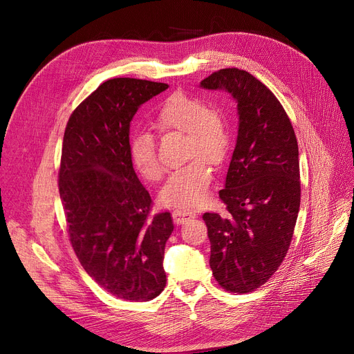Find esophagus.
<instances>
[{
    "instance_id": "obj_1",
    "label": "esophagus",
    "mask_w": 354,
    "mask_h": 354,
    "mask_svg": "<svg viewBox=\"0 0 354 354\" xmlns=\"http://www.w3.org/2000/svg\"><path fill=\"white\" fill-rule=\"evenodd\" d=\"M172 216H174V221L176 222V224L180 225V224H185V222L194 219L196 216V214L189 209H175L172 212Z\"/></svg>"
}]
</instances>
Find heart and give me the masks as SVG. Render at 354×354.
I'll use <instances>...</instances> for the list:
<instances>
[{
  "instance_id": "obj_1",
  "label": "heart",
  "mask_w": 354,
  "mask_h": 354,
  "mask_svg": "<svg viewBox=\"0 0 354 354\" xmlns=\"http://www.w3.org/2000/svg\"><path fill=\"white\" fill-rule=\"evenodd\" d=\"M153 127L160 133H187L185 159L189 163L179 167L160 191V202L166 207H198L209 196L212 166L224 163L230 147V130L225 119L208 104L183 91H175L158 107ZM129 158L133 169L147 182H158L165 174L152 135L136 133L129 143Z\"/></svg>"
}]
</instances>
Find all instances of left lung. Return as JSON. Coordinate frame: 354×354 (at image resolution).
I'll return each instance as SVG.
<instances>
[{
    "label": "left lung",
    "instance_id": "8db88e82",
    "mask_svg": "<svg viewBox=\"0 0 354 354\" xmlns=\"http://www.w3.org/2000/svg\"><path fill=\"white\" fill-rule=\"evenodd\" d=\"M225 90L238 109V136L219 191L227 212L203 214L218 284L245 294L266 284L290 248L300 209L299 145L284 107L252 74L222 68L201 82Z\"/></svg>",
    "mask_w": 354,
    "mask_h": 354
}]
</instances>
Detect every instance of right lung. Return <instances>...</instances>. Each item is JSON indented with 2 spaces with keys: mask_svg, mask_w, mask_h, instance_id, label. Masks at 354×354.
Instances as JSON below:
<instances>
[{
  "mask_svg": "<svg viewBox=\"0 0 354 354\" xmlns=\"http://www.w3.org/2000/svg\"><path fill=\"white\" fill-rule=\"evenodd\" d=\"M167 84L119 77L102 83L73 111L63 138L59 191L71 247L103 290L149 301L166 286L169 212L152 199L129 158V130L140 104Z\"/></svg>",
  "mask_w": 354,
  "mask_h": 354,
  "instance_id": "obj_1",
  "label": "right lung"
}]
</instances>
